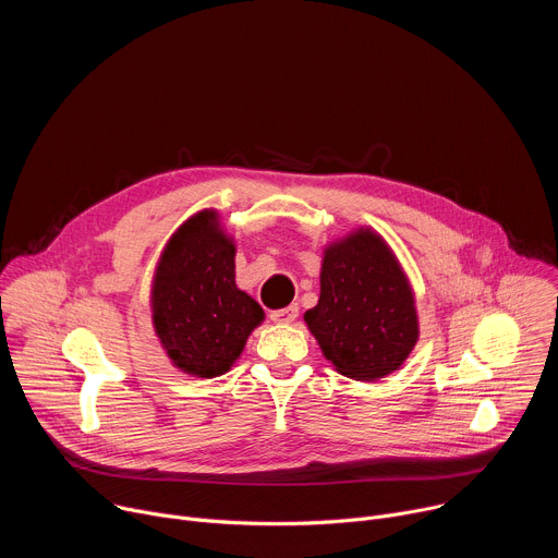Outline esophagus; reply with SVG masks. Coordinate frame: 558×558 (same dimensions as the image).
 <instances>
[{"instance_id":"34e87169","label":"esophagus","mask_w":558,"mask_h":558,"mask_svg":"<svg viewBox=\"0 0 558 558\" xmlns=\"http://www.w3.org/2000/svg\"><path fill=\"white\" fill-rule=\"evenodd\" d=\"M298 313H300L298 304H289V306H284V308L271 311V320H274V323H284V325H289V323L295 320Z\"/></svg>"}]
</instances>
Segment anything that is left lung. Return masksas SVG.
<instances>
[{
  "mask_svg": "<svg viewBox=\"0 0 558 558\" xmlns=\"http://www.w3.org/2000/svg\"><path fill=\"white\" fill-rule=\"evenodd\" d=\"M304 323L342 375L366 381L400 368L420 336L409 280L371 229L327 247L320 300Z\"/></svg>",
  "mask_w": 558,
  "mask_h": 558,
  "instance_id": "obj_1",
  "label": "left lung"
}]
</instances>
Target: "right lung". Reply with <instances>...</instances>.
Wrapping results in <instances>:
<instances>
[{"label": "right lung", "instance_id": "obj_1", "mask_svg": "<svg viewBox=\"0 0 558 558\" xmlns=\"http://www.w3.org/2000/svg\"><path fill=\"white\" fill-rule=\"evenodd\" d=\"M233 256L216 214L201 211L179 227L158 260L154 329L170 360L190 375L229 371L265 317L260 304L235 287Z\"/></svg>", "mask_w": 558, "mask_h": 558}]
</instances>
